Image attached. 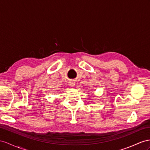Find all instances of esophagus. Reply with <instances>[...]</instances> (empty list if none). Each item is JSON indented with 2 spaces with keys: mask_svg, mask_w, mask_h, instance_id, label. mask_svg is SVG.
Here are the masks:
<instances>
[{
  "mask_svg": "<svg viewBox=\"0 0 150 150\" xmlns=\"http://www.w3.org/2000/svg\"><path fill=\"white\" fill-rule=\"evenodd\" d=\"M70 86H71V87H73V86H75V83L73 82H70Z\"/></svg>",
  "mask_w": 150,
  "mask_h": 150,
  "instance_id": "esophagus-1",
  "label": "esophagus"
}]
</instances>
